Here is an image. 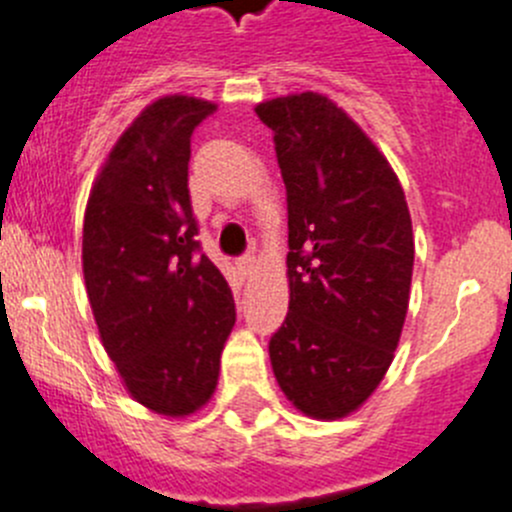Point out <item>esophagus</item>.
Segmentation results:
<instances>
[{
	"instance_id": "obj_1",
	"label": "esophagus",
	"mask_w": 512,
	"mask_h": 512,
	"mask_svg": "<svg viewBox=\"0 0 512 512\" xmlns=\"http://www.w3.org/2000/svg\"><path fill=\"white\" fill-rule=\"evenodd\" d=\"M237 270H240L245 277H250L252 272L257 270L255 255H242V257H237Z\"/></svg>"
}]
</instances>
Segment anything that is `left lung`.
Returning a JSON list of instances; mask_svg holds the SVG:
<instances>
[{
    "mask_svg": "<svg viewBox=\"0 0 512 512\" xmlns=\"http://www.w3.org/2000/svg\"><path fill=\"white\" fill-rule=\"evenodd\" d=\"M287 190L290 307L272 372L297 410L337 420L388 372L413 280V222L393 167L317 92L262 102Z\"/></svg>",
    "mask_w": 512,
    "mask_h": 512,
    "instance_id": "obj_1",
    "label": "left lung"
}]
</instances>
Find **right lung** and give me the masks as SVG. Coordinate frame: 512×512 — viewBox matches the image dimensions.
<instances>
[{
  "label": "right lung",
  "instance_id": "right-lung-1",
  "mask_svg": "<svg viewBox=\"0 0 512 512\" xmlns=\"http://www.w3.org/2000/svg\"><path fill=\"white\" fill-rule=\"evenodd\" d=\"M215 109L182 94L152 102L112 147L84 212V282L104 350L132 398L172 418L212 398L235 325L187 187L192 132Z\"/></svg>",
  "mask_w": 512,
  "mask_h": 512
}]
</instances>
